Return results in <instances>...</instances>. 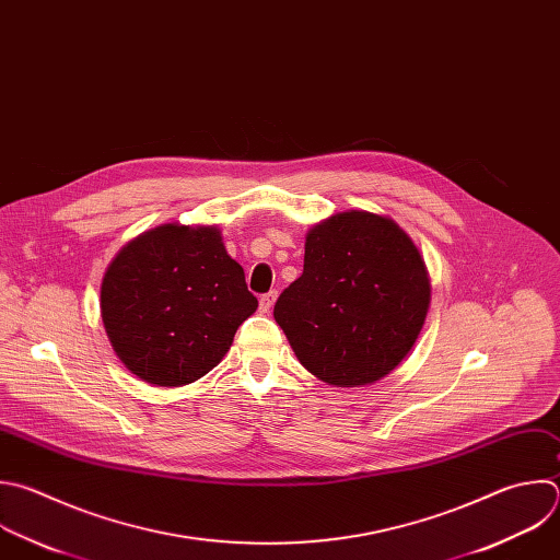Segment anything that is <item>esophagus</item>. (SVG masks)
Here are the masks:
<instances>
[{"mask_svg": "<svg viewBox=\"0 0 560 560\" xmlns=\"http://www.w3.org/2000/svg\"><path fill=\"white\" fill-rule=\"evenodd\" d=\"M275 301H277V290H270L268 294H261V296H259V310H261L264 314L270 312L272 305H275Z\"/></svg>", "mask_w": 560, "mask_h": 560, "instance_id": "obj_1", "label": "esophagus"}]
</instances>
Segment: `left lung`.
<instances>
[{"label": "left lung", "instance_id": "1", "mask_svg": "<svg viewBox=\"0 0 560 560\" xmlns=\"http://www.w3.org/2000/svg\"><path fill=\"white\" fill-rule=\"evenodd\" d=\"M429 303L411 237L385 215L345 211L307 231L303 275L277 299L275 320L312 376L362 387L407 358Z\"/></svg>", "mask_w": 560, "mask_h": 560}]
</instances>
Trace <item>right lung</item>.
I'll list each match as a JSON object with an SVG mask.
<instances>
[{
  "mask_svg": "<svg viewBox=\"0 0 560 560\" xmlns=\"http://www.w3.org/2000/svg\"><path fill=\"white\" fill-rule=\"evenodd\" d=\"M257 310L244 268L218 226L162 224L112 259L101 316L116 355L155 387L196 383L231 349Z\"/></svg>",
  "mask_w": 560,
  "mask_h": 560,
  "instance_id": "add662e5",
  "label": "right lung"
}]
</instances>
